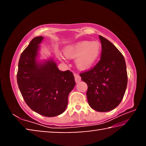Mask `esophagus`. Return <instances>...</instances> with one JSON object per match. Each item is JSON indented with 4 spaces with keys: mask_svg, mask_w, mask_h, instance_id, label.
I'll return each mask as SVG.
<instances>
[{
    "mask_svg": "<svg viewBox=\"0 0 146 146\" xmlns=\"http://www.w3.org/2000/svg\"><path fill=\"white\" fill-rule=\"evenodd\" d=\"M74 76H75V79L76 82H79L81 80L80 76L79 75L78 73H74Z\"/></svg>",
    "mask_w": 146,
    "mask_h": 146,
    "instance_id": "1",
    "label": "esophagus"
}]
</instances>
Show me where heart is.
Returning <instances> with one entry per match:
<instances>
[{
    "label": "heart",
    "mask_w": 146,
    "mask_h": 146,
    "mask_svg": "<svg viewBox=\"0 0 146 146\" xmlns=\"http://www.w3.org/2000/svg\"><path fill=\"white\" fill-rule=\"evenodd\" d=\"M64 53L68 58H76V64L80 70H87L93 66L100 58L102 45L98 40H83L66 46ZM62 60L64 57L59 55Z\"/></svg>",
    "instance_id": "heart-1"
}]
</instances>
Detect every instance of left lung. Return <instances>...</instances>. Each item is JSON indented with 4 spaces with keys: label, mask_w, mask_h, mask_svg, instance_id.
<instances>
[{
    "label": "left lung",
    "mask_w": 146,
    "mask_h": 146,
    "mask_svg": "<svg viewBox=\"0 0 146 146\" xmlns=\"http://www.w3.org/2000/svg\"><path fill=\"white\" fill-rule=\"evenodd\" d=\"M102 44L100 60L91 70L80 73L88 85L89 105L94 110L106 112L119 105L127 84L125 59L108 39L99 35Z\"/></svg>",
    "instance_id": "1"
}]
</instances>
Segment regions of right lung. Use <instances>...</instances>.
<instances>
[{"mask_svg":"<svg viewBox=\"0 0 146 146\" xmlns=\"http://www.w3.org/2000/svg\"><path fill=\"white\" fill-rule=\"evenodd\" d=\"M42 39L35 37L22 53L17 80L26 104L38 114L52 117L66 110L75 81L71 71H60L53 60L37 63L38 44Z\"/></svg>","mask_w":146,"mask_h":146,"instance_id":"right-lung-1","label":"right lung"}]
</instances>
